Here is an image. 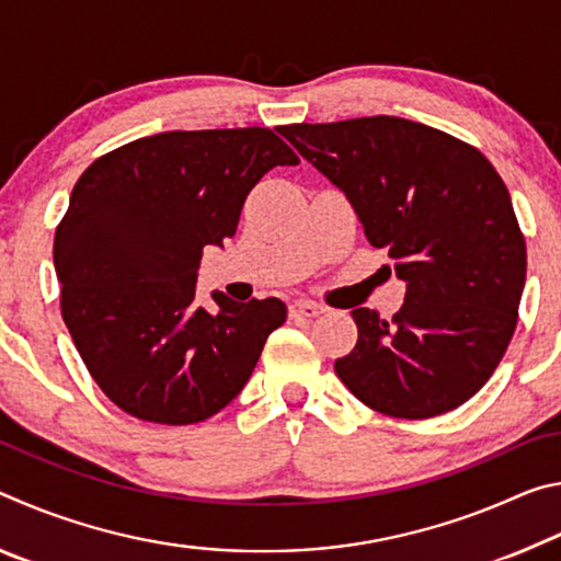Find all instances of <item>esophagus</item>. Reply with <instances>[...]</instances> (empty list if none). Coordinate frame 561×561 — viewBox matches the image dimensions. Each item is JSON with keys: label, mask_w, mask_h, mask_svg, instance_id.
<instances>
[{"label": "esophagus", "mask_w": 561, "mask_h": 561, "mask_svg": "<svg viewBox=\"0 0 561 561\" xmlns=\"http://www.w3.org/2000/svg\"><path fill=\"white\" fill-rule=\"evenodd\" d=\"M321 309L317 301H307V299H297L289 304V317L291 319H314L321 314Z\"/></svg>", "instance_id": "1"}]
</instances>
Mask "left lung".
I'll return each instance as SVG.
<instances>
[{"mask_svg": "<svg viewBox=\"0 0 561 561\" xmlns=\"http://www.w3.org/2000/svg\"><path fill=\"white\" fill-rule=\"evenodd\" d=\"M279 133L354 205L366 240L405 282L386 321L354 309L336 376L374 411L423 421L488 383L517 327L525 234L505 183L465 140L396 116L291 123Z\"/></svg>", "mask_w": 561, "mask_h": 561, "instance_id": "1", "label": "left lung"}]
</instances>
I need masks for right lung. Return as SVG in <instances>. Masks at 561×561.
Returning <instances> with one entry per match:
<instances>
[{
    "mask_svg": "<svg viewBox=\"0 0 561 561\" xmlns=\"http://www.w3.org/2000/svg\"><path fill=\"white\" fill-rule=\"evenodd\" d=\"M299 158L270 128L168 130L101 156L54 237L61 317L89 374L138 421L220 413L287 321L279 299L195 304L203 250L237 232L264 173Z\"/></svg>",
    "mask_w": 561,
    "mask_h": 561,
    "instance_id": "1",
    "label": "right lung"
}]
</instances>
